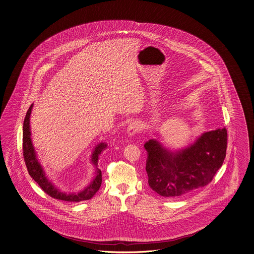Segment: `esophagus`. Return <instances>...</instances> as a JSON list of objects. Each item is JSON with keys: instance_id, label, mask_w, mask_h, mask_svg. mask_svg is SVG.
<instances>
[{"instance_id": "esophagus-1", "label": "esophagus", "mask_w": 254, "mask_h": 254, "mask_svg": "<svg viewBox=\"0 0 254 254\" xmlns=\"http://www.w3.org/2000/svg\"><path fill=\"white\" fill-rule=\"evenodd\" d=\"M141 130V126L136 121H133L130 123L127 129V136L132 137V136H135L137 132H139Z\"/></svg>"}]
</instances>
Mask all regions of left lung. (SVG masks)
<instances>
[{
	"label": "left lung",
	"mask_w": 254,
	"mask_h": 254,
	"mask_svg": "<svg viewBox=\"0 0 254 254\" xmlns=\"http://www.w3.org/2000/svg\"><path fill=\"white\" fill-rule=\"evenodd\" d=\"M156 138L144 144L150 188L164 197H179L210 183L226 157L225 127L204 132L187 147L171 149Z\"/></svg>",
	"instance_id": "1"
}]
</instances>
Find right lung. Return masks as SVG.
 I'll return each instance as SVG.
<instances>
[{
  "label": "right lung",
  "instance_id": "obj_1",
  "mask_svg": "<svg viewBox=\"0 0 254 254\" xmlns=\"http://www.w3.org/2000/svg\"><path fill=\"white\" fill-rule=\"evenodd\" d=\"M33 106L34 104L30 105L28 111L26 113L24 126H23L24 158H25L27 171L30 174V176L43 189L44 192H47L51 197L62 200V201H68V202H81V201L91 199L99 190L100 186L102 184V172L99 168L97 167L98 160H99L98 157L101 154V152L106 149L107 144L105 142L98 143L93 149L90 161L95 168V172H94L95 175L91 181V183L79 192H67L62 191L47 176L42 164L40 163V161L37 158V151L33 145L31 127H30V117H31Z\"/></svg>",
  "mask_w": 254,
  "mask_h": 254
}]
</instances>
